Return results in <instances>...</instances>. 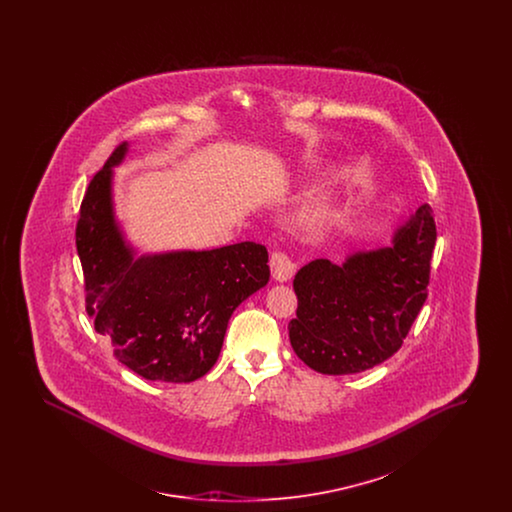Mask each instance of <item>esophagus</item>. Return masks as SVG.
Instances as JSON below:
<instances>
[{"label":"esophagus","mask_w":512,"mask_h":512,"mask_svg":"<svg viewBox=\"0 0 512 512\" xmlns=\"http://www.w3.org/2000/svg\"><path fill=\"white\" fill-rule=\"evenodd\" d=\"M270 272L276 282H288L295 272V263L286 253L274 251L270 255Z\"/></svg>","instance_id":"1"}]
</instances>
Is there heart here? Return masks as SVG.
Returning a JSON list of instances; mask_svg holds the SVG:
<instances>
[{"label":"heart","mask_w":512,"mask_h":512,"mask_svg":"<svg viewBox=\"0 0 512 512\" xmlns=\"http://www.w3.org/2000/svg\"><path fill=\"white\" fill-rule=\"evenodd\" d=\"M326 205H328V197L326 195H318L305 207V219L311 220V222L320 219L324 215V211H326Z\"/></svg>","instance_id":"heart-1"}]
</instances>
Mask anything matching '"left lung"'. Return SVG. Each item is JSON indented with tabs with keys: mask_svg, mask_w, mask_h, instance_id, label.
Wrapping results in <instances>:
<instances>
[{
	"mask_svg": "<svg viewBox=\"0 0 512 512\" xmlns=\"http://www.w3.org/2000/svg\"><path fill=\"white\" fill-rule=\"evenodd\" d=\"M436 224L428 203L391 234L336 265L315 259L293 278L295 355L320 374H357L395 355L426 301Z\"/></svg>",
	"mask_w": 512,
	"mask_h": 512,
	"instance_id": "8db88e82",
	"label": "left lung"
}]
</instances>
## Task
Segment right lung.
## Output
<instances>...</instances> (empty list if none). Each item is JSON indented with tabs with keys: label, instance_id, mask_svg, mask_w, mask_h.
I'll use <instances>...</instances> for the list:
<instances>
[{
	"label": "right lung",
	"instance_id": "1",
	"mask_svg": "<svg viewBox=\"0 0 512 512\" xmlns=\"http://www.w3.org/2000/svg\"><path fill=\"white\" fill-rule=\"evenodd\" d=\"M128 147L113 151L80 207L76 249L86 311L115 359L138 376L194 382L217 363L232 313L267 286V247L242 242L140 253L115 209V167Z\"/></svg>",
	"mask_w": 512,
	"mask_h": 512
}]
</instances>
